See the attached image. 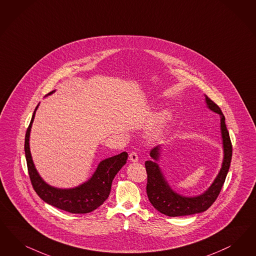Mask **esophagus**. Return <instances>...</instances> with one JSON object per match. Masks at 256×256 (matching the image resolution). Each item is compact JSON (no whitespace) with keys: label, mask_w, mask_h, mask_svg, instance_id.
<instances>
[{"label":"esophagus","mask_w":256,"mask_h":256,"mask_svg":"<svg viewBox=\"0 0 256 256\" xmlns=\"http://www.w3.org/2000/svg\"><path fill=\"white\" fill-rule=\"evenodd\" d=\"M129 158H130V160H131L132 162H138V154L134 152H132L129 154Z\"/></svg>","instance_id":"obj_1"}]
</instances>
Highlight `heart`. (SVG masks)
<instances>
[{
	"label": "heart",
	"instance_id": "1",
	"mask_svg": "<svg viewBox=\"0 0 256 256\" xmlns=\"http://www.w3.org/2000/svg\"><path fill=\"white\" fill-rule=\"evenodd\" d=\"M170 120V112L165 110L163 112H161L159 115L157 116L156 120V124H154V127L152 129V132L156 134V132H159V130L161 129V127L166 124L168 120Z\"/></svg>",
	"mask_w": 256,
	"mask_h": 256
}]
</instances>
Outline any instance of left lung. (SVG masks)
I'll use <instances>...</instances> for the list:
<instances>
[{
	"label": "left lung",
	"mask_w": 256,
	"mask_h": 256,
	"mask_svg": "<svg viewBox=\"0 0 256 256\" xmlns=\"http://www.w3.org/2000/svg\"><path fill=\"white\" fill-rule=\"evenodd\" d=\"M207 108L211 111L218 114L220 116V131L222 138L223 161L222 168L216 175L214 182L198 196L186 197L174 192L166 180L161 168L157 164L160 156L161 147L158 145L152 148L150 156L154 159L145 162L146 172L148 175L147 180V195L148 200L152 206L160 213L168 216H181L188 214H198L206 211L209 207L214 204V200L220 195L223 184L226 179L229 168L231 165L232 148L231 140L229 132L225 124V116L223 115L220 108L214 102L206 96Z\"/></svg>",
	"instance_id": "left-lung-1"
}]
</instances>
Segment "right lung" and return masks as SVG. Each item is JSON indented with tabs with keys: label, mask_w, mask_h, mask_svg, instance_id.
Here are the masks:
<instances>
[{
	"label": "right lung",
	"mask_w": 256,
	"mask_h": 256,
	"mask_svg": "<svg viewBox=\"0 0 256 256\" xmlns=\"http://www.w3.org/2000/svg\"><path fill=\"white\" fill-rule=\"evenodd\" d=\"M52 92L54 91L50 92L49 95ZM38 108V106L34 109L31 122L27 128L24 143L27 168L34 190L45 202L58 209L72 214H86L94 211L108 198L113 179L125 165L128 154L124 152L100 161L90 179L76 188L62 190L50 186L36 170L30 152V132Z\"/></svg>",
	"instance_id": "1"
}]
</instances>
